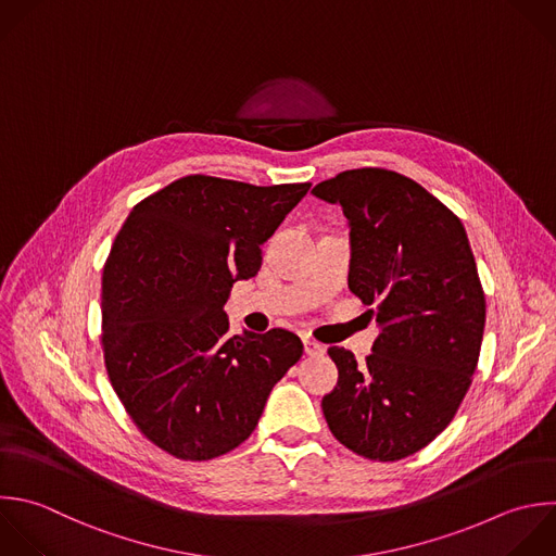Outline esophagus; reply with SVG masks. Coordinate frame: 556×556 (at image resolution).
Instances as JSON below:
<instances>
[{
	"label": "esophagus",
	"instance_id": "34e87169",
	"mask_svg": "<svg viewBox=\"0 0 556 556\" xmlns=\"http://www.w3.org/2000/svg\"><path fill=\"white\" fill-rule=\"evenodd\" d=\"M304 352H306L308 356H324V354H326V348L319 345V343H315V341H311V339H304Z\"/></svg>",
	"mask_w": 556,
	"mask_h": 556
}]
</instances>
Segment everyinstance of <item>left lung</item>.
Instances as JSON below:
<instances>
[{
    "label": "left lung",
    "instance_id": "obj_1",
    "mask_svg": "<svg viewBox=\"0 0 556 556\" xmlns=\"http://www.w3.org/2000/svg\"><path fill=\"white\" fill-rule=\"evenodd\" d=\"M311 193L343 211L348 285L380 328L365 363L328 350L339 382L324 417L352 452L400 460L452 421L471 384L484 330L476 261L460 219L406 176L350 169Z\"/></svg>",
    "mask_w": 556,
    "mask_h": 556
}]
</instances>
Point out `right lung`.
<instances>
[{
  "label": "right lung",
  "mask_w": 556,
  "mask_h": 556,
  "mask_svg": "<svg viewBox=\"0 0 556 556\" xmlns=\"http://www.w3.org/2000/svg\"><path fill=\"white\" fill-rule=\"evenodd\" d=\"M311 189L187 176L137 204L102 280L111 384L139 430L185 460L235 450L274 384L302 358L298 334H230L224 304L258 274L261 245Z\"/></svg>",
  "instance_id": "right-lung-1"
}]
</instances>
